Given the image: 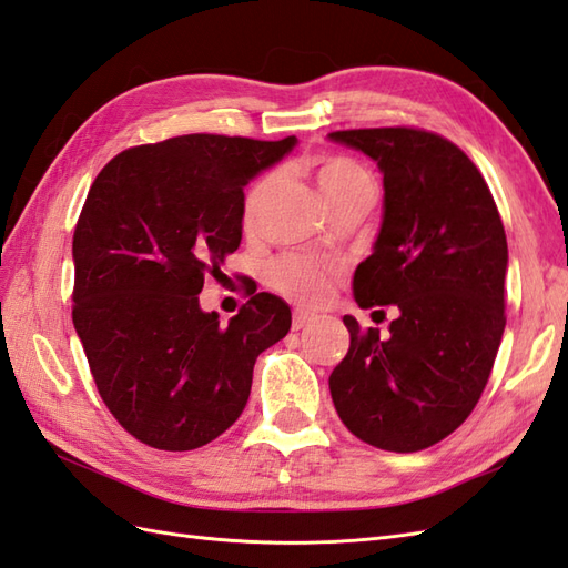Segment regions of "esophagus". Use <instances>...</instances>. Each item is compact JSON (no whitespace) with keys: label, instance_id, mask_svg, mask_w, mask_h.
<instances>
[{"label":"esophagus","instance_id":"esophagus-1","mask_svg":"<svg viewBox=\"0 0 568 568\" xmlns=\"http://www.w3.org/2000/svg\"><path fill=\"white\" fill-rule=\"evenodd\" d=\"M316 320L314 314H310V312H305V310H297L295 314H293V332H300V328H305L307 324H312Z\"/></svg>","mask_w":568,"mask_h":568}]
</instances>
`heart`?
Masks as SVG:
<instances>
[{"instance_id":"heart-1","label":"heart","mask_w":568,"mask_h":568,"mask_svg":"<svg viewBox=\"0 0 568 568\" xmlns=\"http://www.w3.org/2000/svg\"><path fill=\"white\" fill-rule=\"evenodd\" d=\"M273 174L261 176L254 186L248 189L244 201L246 227H254L258 222L263 205H266L273 191ZM314 181L316 189L324 195L326 205L334 203L336 197L344 193L363 186V183H373V179L367 176V171L353 160H346V156H322V160H316ZM273 283L278 285L283 293L307 302V305H322L328 293H332V278H328L322 268H316L314 263L302 258H283L278 266L273 268Z\"/></svg>"}]
</instances>
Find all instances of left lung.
<instances>
[{
    "mask_svg": "<svg viewBox=\"0 0 568 568\" xmlns=\"http://www.w3.org/2000/svg\"><path fill=\"white\" fill-rule=\"evenodd\" d=\"M328 140L382 171V224L358 263V307L397 305L389 338L351 334L328 389L346 428L389 453H416L465 424L489 382L506 328L508 244L489 186L469 156L414 128L338 130Z\"/></svg>",
    "mask_w": 568,
    "mask_h": 568,
    "instance_id": "left-lung-1",
    "label": "left lung"
}]
</instances>
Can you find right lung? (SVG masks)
Wrapping results in <instances>:
<instances>
[{"label":"right lung","instance_id":"obj_1","mask_svg":"<svg viewBox=\"0 0 568 568\" xmlns=\"http://www.w3.org/2000/svg\"><path fill=\"white\" fill-rule=\"evenodd\" d=\"M295 144L181 135L121 152L91 183L72 322L103 404L140 443L181 453L215 440L244 412L258 353L290 332L271 293L227 324L197 295L240 248L244 186Z\"/></svg>","mask_w":568,"mask_h":568}]
</instances>
